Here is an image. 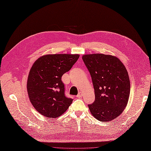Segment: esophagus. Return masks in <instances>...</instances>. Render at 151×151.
<instances>
[{"label":"esophagus","mask_w":151,"mask_h":151,"mask_svg":"<svg viewBox=\"0 0 151 151\" xmlns=\"http://www.w3.org/2000/svg\"><path fill=\"white\" fill-rule=\"evenodd\" d=\"M76 97H78V98H81V97H82V94H81V93H79L78 94V95H77Z\"/></svg>","instance_id":"obj_1"}]
</instances>
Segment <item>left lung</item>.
<instances>
[{
  "instance_id": "left-lung-1",
  "label": "left lung",
  "mask_w": 151,
  "mask_h": 151,
  "mask_svg": "<svg viewBox=\"0 0 151 151\" xmlns=\"http://www.w3.org/2000/svg\"><path fill=\"white\" fill-rule=\"evenodd\" d=\"M83 60L95 90V101L88 104L91 115L100 121L113 120L123 112L129 97L127 70L119 58L111 55L86 54Z\"/></svg>"
}]
</instances>
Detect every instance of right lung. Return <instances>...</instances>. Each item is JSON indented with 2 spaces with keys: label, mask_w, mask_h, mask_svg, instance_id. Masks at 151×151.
Instances as JSON below:
<instances>
[{
  "label": "right lung",
  "mask_w": 151,
  "mask_h": 151,
  "mask_svg": "<svg viewBox=\"0 0 151 151\" xmlns=\"http://www.w3.org/2000/svg\"><path fill=\"white\" fill-rule=\"evenodd\" d=\"M79 58V54H47L32 66L27 79V93L31 104L42 115L58 118L72 104V99L65 95L61 77Z\"/></svg>",
  "instance_id": "add662e5"
}]
</instances>
